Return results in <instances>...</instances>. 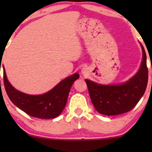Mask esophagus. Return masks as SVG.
<instances>
[{
    "instance_id": "34e87169",
    "label": "esophagus",
    "mask_w": 152,
    "mask_h": 152,
    "mask_svg": "<svg viewBox=\"0 0 152 152\" xmlns=\"http://www.w3.org/2000/svg\"><path fill=\"white\" fill-rule=\"evenodd\" d=\"M81 73H82V75H84V76H87V75H88L89 73L88 68H87V67H82V69L81 70Z\"/></svg>"
}]
</instances>
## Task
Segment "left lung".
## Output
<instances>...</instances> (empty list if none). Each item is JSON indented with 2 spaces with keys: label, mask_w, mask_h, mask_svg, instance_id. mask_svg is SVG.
I'll return each mask as SVG.
<instances>
[{
  "label": "left lung",
  "mask_w": 152,
  "mask_h": 152,
  "mask_svg": "<svg viewBox=\"0 0 152 152\" xmlns=\"http://www.w3.org/2000/svg\"><path fill=\"white\" fill-rule=\"evenodd\" d=\"M142 57L138 71L127 82L118 85H102L85 79L89 94L98 113L117 115L132 110L143 96L148 83L146 54L141 43Z\"/></svg>",
  "instance_id": "obj_1"
}]
</instances>
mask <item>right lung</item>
Returning a JSON list of instances; mask_svg holds the SVG:
<instances>
[{"label":"right lung","mask_w":152,"mask_h":152,"mask_svg":"<svg viewBox=\"0 0 152 152\" xmlns=\"http://www.w3.org/2000/svg\"><path fill=\"white\" fill-rule=\"evenodd\" d=\"M4 68V82L11 102L26 113L38 118L51 119L58 117L66 105L73 82L79 78L74 73L61 81L53 89L41 95H29L19 91L10 84Z\"/></svg>","instance_id":"obj_1"}]
</instances>
